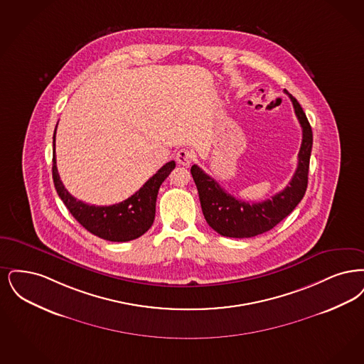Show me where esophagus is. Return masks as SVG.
<instances>
[{"label": "esophagus", "instance_id": "obj_1", "mask_svg": "<svg viewBox=\"0 0 364 364\" xmlns=\"http://www.w3.org/2000/svg\"><path fill=\"white\" fill-rule=\"evenodd\" d=\"M193 159H194V154L189 149H181L176 154V161L182 166H190Z\"/></svg>", "mask_w": 364, "mask_h": 364}]
</instances>
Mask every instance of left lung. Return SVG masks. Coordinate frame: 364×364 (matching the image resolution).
Wrapping results in <instances>:
<instances>
[{
    "mask_svg": "<svg viewBox=\"0 0 364 364\" xmlns=\"http://www.w3.org/2000/svg\"><path fill=\"white\" fill-rule=\"evenodd\" d=\"M284 92L289 96L294 105L303 133L301 151L298 155V168L284 190L262 203H246L227 193L198 166H191L190 173L198 190L206 223L223 237H252L267 232L296 208L306 193L313 132L299 102L287 90Z\"/></svg>",
    "mask_w": 364,
    "mask_h": 364,
    "instance_id": "left-lung-1",
    "label": "left lung"
}]
</instances>
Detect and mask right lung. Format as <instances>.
<instances>
[{"instance_id": "add662e5", "label": "right lung", "mask_w": 364, "mask_h": 364, "mask_svg": "<svg viewBox=\"0 0 364 364\" xmlns=\"http://www.w3.org/2000/svg\"><path fill=\"white\" fill-rule=\"evenodd\" d=\"M57 129V127H55ZM53 181L54 186L72 216L91 234L110 242H127L145 234L155 220L159 188L175 168V161L166 163L140 190L119 204L95 206L76 200L65 189L55 161V130L53 136Z\"/></svg>"}]
</instances>
